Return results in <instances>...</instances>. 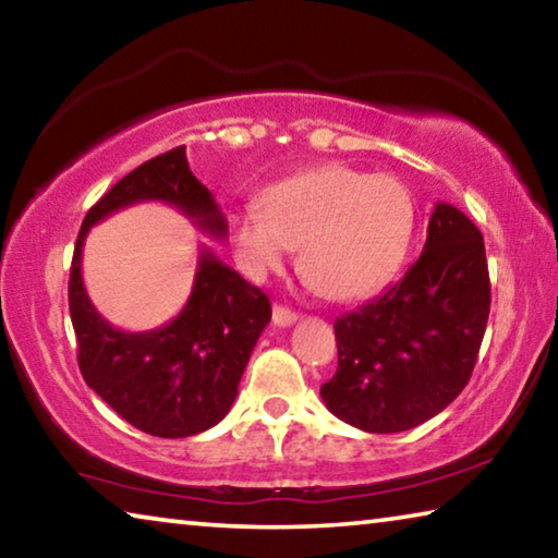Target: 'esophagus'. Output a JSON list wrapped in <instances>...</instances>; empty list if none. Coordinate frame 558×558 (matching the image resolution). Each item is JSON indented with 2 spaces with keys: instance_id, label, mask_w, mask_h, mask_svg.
Masks as SVG:
<instances>
[{
  "instance_id": "1",
  "label": "esophagus",
  "mask_w": 558,
  "mask_h": 558,
  "mask_svg": "<svg viewBox=\"0 0 558 558\" xmlns=\"http://www.w3.org/2000/svg\"><path fill=\"white\" fill-rule=\"evenodd\" d=\"M295 319H298V315L292 313L290 307H282V305L272 307V323H276L278 327H290Z\"/></svg>"
}]
</instances>
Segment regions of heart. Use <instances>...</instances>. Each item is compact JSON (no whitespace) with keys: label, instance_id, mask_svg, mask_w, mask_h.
<instances>
[{"label":"heart","instance_id":"b5f03b06","mask_svg":"<svg viewBox=\"0 0 558 558\" xmlns=\"http://www.w3.org/2000/svg\"><path fill=\"white\" fill-rule=\"evenodd\" d=\"M241 270L251 280L278 272L300 245V272L332 300H359L399 272L415 231L411 189L391 174L344 165L310 169L268 186L258 209L229 219Z\"/></svg>","mask_w":558,"mask_h":558}]
</instances>
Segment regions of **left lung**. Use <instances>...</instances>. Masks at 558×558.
<instances>
[{
  "label": "left lung",
  "instance_id": "1",
  "mask_svg": "<svg viewBox=\"0 0 558 558\" xmlns=\"http://www.w3.org/2000/svg\"><path fill=\"white\" fill-rule=\"evenodd\" d=\"M489 317V272L477 226L436 204L421 258L366 305L335 323L337 374L319 396L366 433H401L465 389Z\"/></svg>",
  "mask_w": 558,
  "mask_h": 558
}]
</instances>
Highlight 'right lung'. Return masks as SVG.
Returning a JSON list of instances; mask_svg holds the SVG:
<instances>
[{
    "label": "right lung",
    "mask_w": 558,
    "mask_h": 558,
    "mask_svg": "<svg viewBox=\"0 0 558 558\" xmlns=\"http://www.w3.org/2000/svg\"><path fill=\"white\" fill-rule=\"evenodd\" d=\"M140 202L172 204L202 231L226 239L229 223L189 169L184 145L122 177L90 206L75 241L69 310L78 366L120 418L149 436L186 438L229 413L253 347L270 323V300L204 248L192 295L172 323L149 332H122L106 323L83 286V243L93 223Z\"/></svg>",
    "instance_id": "obj_1"
}]
</instances>
